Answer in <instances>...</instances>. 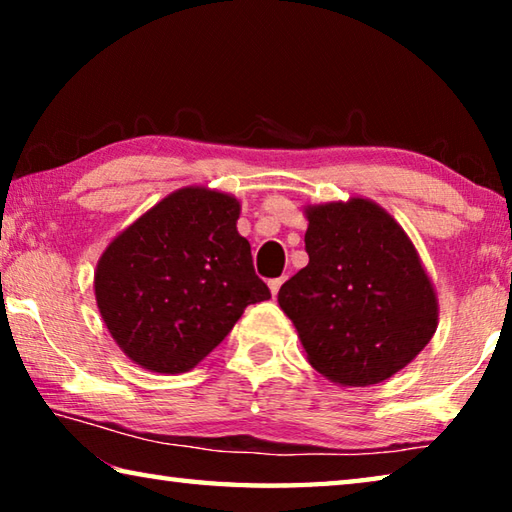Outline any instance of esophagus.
<instances>
[{
  "label": "esophagus",
  "instance_id": "34e87169",
  "mask_svg": "<svg viewBox=\"0 0 512 512\" xmlns=\"http://www.w3.org/2000/svg\"><path fill=\"white\" fill-rule=\"evenodd\" d=\"M282 282H284V277H275V280L268 282V289H271V296H273V298L277 296V291H280Z\"/></svg>",
  "mask_w": 512,
  "mask_h": 512
}]
</instances>
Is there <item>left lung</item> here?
Returning a JSON list of instances; mask_svg holds the SVG:
<instances>
[{
	"label": "left lung",
	"mask_w": 512,
	"mask_h": 512,
	"mask_svg": "<svg viewBox=\"0 0 512 512\" xmlns=\"http://www.w3.org/2000/svg\"><path fill=\"white\" fill-rule=\"evenodd\" d=\"M309 264L282 284L311 366L343 388H363L409 366L438 327V296L413 241L363 196L305 205Z\"/></svg>",
	"instance_id": "left-lung-1"
}]
</instances>
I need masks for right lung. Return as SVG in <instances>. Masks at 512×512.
Returning <instances> with one entry per match:
<instances>
[{
	"label": "right lung",
	"mask_w": 512,
	"mask_h": 512,
	"mask_svg": "<svg viewBox=\"0 0 512 512\" xmlns=\"http://www.w3.org/2000/svg\"><path fill=\"white\" fill-rule=\"evenodd\" d=\"M239 198L203 185L176 189L110 241L94 298L128 359L158 375L196 368L248 305L271 298L239 235Z\"/></svg>",
	"instance_id": "add662e5"
}]
</instances>
